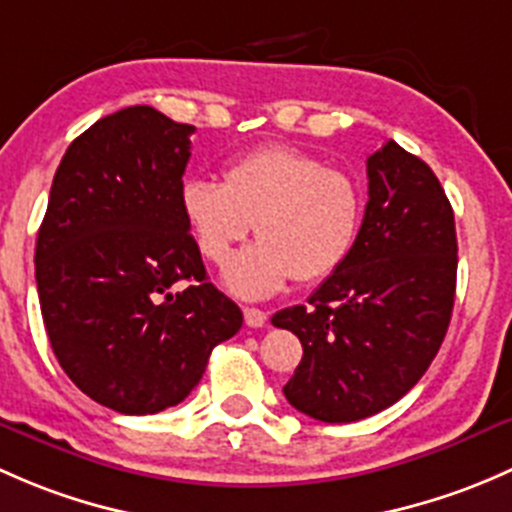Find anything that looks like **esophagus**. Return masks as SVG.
<instances>
[{
  "label": "esophagus",
  "mask_w": 512,
  "mask_h": 512,
  "mask_svg": "<svg viewBox=\"0 0 512 512\" xmlns=\"http://www.w3.org/2000/svg\"><path fill=\"white\" fill-rule=\"evenodd\" d=\"M244 320L249 328H263L268 320V313L261 308H244Z\"/></svg>",
  "instance_id": "esophagus-1"
}]
</instances>
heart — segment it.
Instances as JSON below:
<instances>
[{
	"label": "heart",
	"instance_id": "1",
	"mask_svg": "<svg viewBox=\"0 0 512 512\" xmlns=\"http://www.w3.org/2000/svg\"><path fill=\"white\" fill-rule=\"evenodd\" d=\"M179 209L199 251L224 266L251 224L258 241L226 268L241 298H266L293 278L320 283L355 251L365 192L345 170L291 145H263L224 167L221 184L194 177L182 184Z\"/></svg>",
	"mask_w": 512,
	"mask_h": 512
}]
</instances>
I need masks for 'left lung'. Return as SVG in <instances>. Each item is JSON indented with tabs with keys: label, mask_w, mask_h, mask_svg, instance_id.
I'll list each match as a JSON object with an SVG mask.
<instances>
[{
	"label": "left lung",
	"mask_w": 512,
	"mask_h": 512,
	"mask_svg": "<svg viewBox=\"0 0 512 512\" xmlns=\"http://www.w3.org/2000/svg\"><path fill=\"white\" fill-rule=\"evenodd\" d=\"M367 179L355 251L308 305L271 318L303 345L283 394L328 424L382 412L419 382L444 342L456 295L453 209L431 167L387 140L367 157Z\"/></svg>",
	"instance_id": "8db88e82"
}]
</instances>
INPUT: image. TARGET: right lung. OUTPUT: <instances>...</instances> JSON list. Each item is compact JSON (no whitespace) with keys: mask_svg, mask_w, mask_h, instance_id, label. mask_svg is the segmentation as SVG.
Listing matches in <instances>:
<instances>
[{"mask_svg":"<svg viewBox=\"0 0 512 512\" xmlns=\"http://www.w3.org/2000/svg\"><path fill=\"white\" fill-rule=\"evenodd\" d=\"M192 125L130 105L68 145L36 239L54 355L83 394L157 414L199 384L244 315L207 281L179 209Z\"/></svg>","mask_w":512,"mask_h":512,"instance_id":"1","label":"right lung"}]
</instances>
